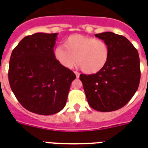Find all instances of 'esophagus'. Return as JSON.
<instances>
[{
    "label": "esophagus",
    "instance_id": "esophagus-1",
    "mask_svg": "<svg viewBox=\"0 0 148 148\" xmlns=\"http://www.w3.org/2000/svg\"><path fill=\"white\" fill-rule=\"evenodd\" d=\"M74 74H75V75H76V77H77V78H78V77H79V76H80L79 73H78V72H77V71H74Z\"/></svg>",
    "mask_w": 148,
    "mask_h": 148
}]
</instances>
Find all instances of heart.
Masks as SVG:
<instances>
[{"label": "heart", "instance_id": "obj_1", "mask_svg": "<svg viewBox=\"0 0 148 148\" xmlns=\"http://www.w3.org/2000/svg\"><path fill=\"white\" fill-rule=\"evenodd\" d=\"M54 58L62 66L72 69L77 63L88 74H95L106 66L109 58V47L101 39L80 34L67 37L63 47L54 50Z\"/></svg>", "mask_w": 148, "mask_h": 148}]
</instances>
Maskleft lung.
<instances>
[{
  "label": "left lung",
  "instance_id": "1",
  "mask_svg": "<svg viewBox=\"0 0 148 148\" xmlns=\"http://www.w3.org/2000/svg\"><path fill=\"white\" fill-rule=\"evenodd\" d=\"M109 47L106 66L97 74H81L88 103L100 112L121 109L133 97L140 80V57L132 42L111 32L96 34Z\"/></svg>",
  "mask_w": 148,
  "mask_h": 148
}]
</instances>
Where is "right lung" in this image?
I'll return each mask as SVG.
<instances>
[{"instance_id": "obj_1", "label": "right lung", "mask_w": 148, "mask_h": 148, "mask_svg": "<svg viewBox=\"0 0 148 148\" xmlns=\"http://www.w3.org/2000/svg\"><path fill=\"white\" fill-rule=\"evenodd\" d=\"M58 33L38 32L27 36L12 52L8 81L22 106L39 115H52L66 104L73 71L64 68L54 58Z\"/></svg>"}]
</instances>
